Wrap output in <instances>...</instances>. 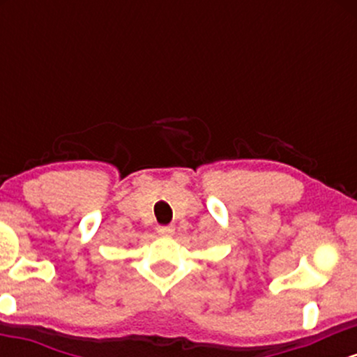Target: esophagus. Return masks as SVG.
Segmentation results:
<instances>
[{"label":"esophagus","instance_id":"obj_1","mask_svg":"<svg viewBox=\"0 0 357 357\" xmlns=\"http://www.w3.org/2000/svg\"><path fill=\"white\" fill-rule=\"evenodd\" d=\"M155 230H158L159 235H162V236H169V235H173V233H174V228L173 227H167V225L158 227V228H155Z\"/></svg>","mask_w":357,"mask_h":357}]
</instances>
